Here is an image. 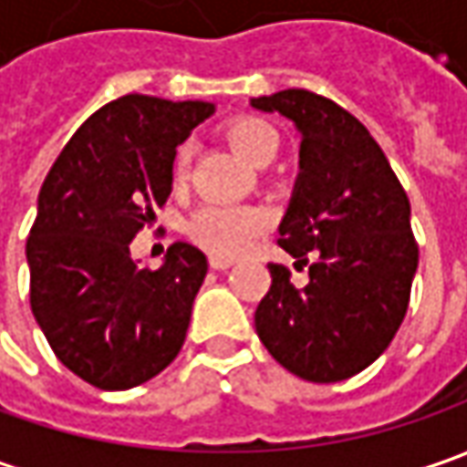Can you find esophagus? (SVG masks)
I'll list each match as a JSON object with an SVG mask.
<instances>
[{
  "instance_id": "obj_1",
  "label": "esophagus",
  "mask_w": 467,
  "mask_h": 467,
  "mask_svg": "<svg viewBox=\"0 0 467 467\" xmlns=\"http://www.w3.org/2000/svg\"><path fill=\"white\" fill-rule=\"evenodd\" d=\"M231 265H234L231 257H221V254H213V257H210V267H213V270H228Z\"/></svg>"
}]
</instances>
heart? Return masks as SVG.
Here are the masks:
<instances>
[{
    "instance_id": "1",
    "label": "heart",
    "mask_w": 467,
    "mask_h": 467,
    "mask_svg": "<svg viewBox=\"0 0 467 467\" xmlns=\"http://www.w3.org/2000/svg\"><path fill=\"white\" fill-rule=\"evenodd\" d=\"M225 137L234 145L236 153H242L252 163H267L273 161L280 148V137L273 124L257 117L234 119L225 127ZM189 166V150H179L173 163V176L184 179ZM265 228V213L249 205H221L210 202L202 205L189 221V236L200 246H205L215 254L234 257L244 252L249 242Z\"/></svg>"
}]
</instances>
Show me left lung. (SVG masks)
<instances>
[{
	"mask_svg": "<svg viewBox=\"0 0 467 467\" xmlns=\"http://www.w3.org/2000/svg\"><path fill=\"white\" fill-rule=\"evenodd\" d=\"M301 135L298 176L278 244L309 280L283 265L254 312L257 335L280 367L306 382H340L374 364L408 312L419 244L410 202L358 119L335 100L291 88L252 99Z\"/></svg>",
	"mask_w": 467,
	"mask_h": 467,
	"instance_id": "8db88e82",
	"label": "left lung"
}]
</instances>
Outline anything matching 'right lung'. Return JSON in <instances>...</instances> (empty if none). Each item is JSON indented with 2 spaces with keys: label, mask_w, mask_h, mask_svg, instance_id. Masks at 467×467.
<instances>
[{
  "label": "right lung",
  "mask_w": 467,
  "mask_h": 467,
  "mask_svg": "<svg viewBox=\"0 0 467 467\" xmlns=\"http://www.w3.org/2000/svg\"><path fill=\"white\" fill-rule=\"evenodd\" d=\"M213 111L207 100L121 96L85 119L46 176L26 246L30 309L88 385H142L184 346L205 254L176 242L148 270L130 244L169 200L176 148Z\"/></svg>",
  "instance_id": "right-lung-1"
}]
</instances>
